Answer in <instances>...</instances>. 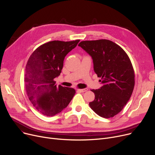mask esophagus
I'll list each match as a JSON object with an SVG mask.
<instances>
[{
    "label": "esophagus",
    "instance_id": "1",
    "mask_svg": "<svg viewBox=\"0 0 155 155\" xmlns=\"http://www.w3.org/2000/svg\"><path fill=\"white\" fill-rule=\"evenodd\" d=\"M88 91V88H82V89H78V91L80 92H85Z\"/></svg>",
    "mask_w": 155,
    "mask_h": 155
}]
</instances>
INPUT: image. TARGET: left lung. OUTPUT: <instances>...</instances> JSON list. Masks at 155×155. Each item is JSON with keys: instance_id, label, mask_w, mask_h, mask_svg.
Wrapping results in <instances>:
<instances>
[{"instance_id": "obj_1", "label": "left lung", "mask_w": 155, "mask_h": 155, "mask_svg": "<svg viewBox=\"0 0 155 155\" xmlns=\"http://www.w3.org/2000/svg\"><path fill=\"white\" fill-rule=\"evenodd\" d=\"M78 46L93 59L94 69L103 86L91 90L95 99L89 103L99 116L110 118L119 114L131 97L134 87V71L128 55L108 39L83 41Z\"/></svg>"}]
</instances>
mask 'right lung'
<instances>
[{
  "label": "right lung",
  "mask_w": 155,
  "mask_h": 155,
  "mask_svg": "<svg viewBox=\"0 0 155 155\" xmlns=\"http://www.w3.org/2000/svg\"><path fill=\"white\" fill-rule=\"evenodd\" d=\"M79 41H52L39 46L29 57L24 75L26 93L33 106L45 116L60 113L75 94L74 88L57 86L54 79L60 75L65 56Z\"/></svg>",
  "instance_id": "right-lung-1"
}]
</instances>
